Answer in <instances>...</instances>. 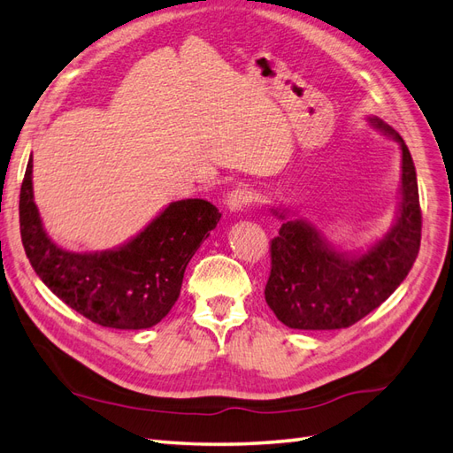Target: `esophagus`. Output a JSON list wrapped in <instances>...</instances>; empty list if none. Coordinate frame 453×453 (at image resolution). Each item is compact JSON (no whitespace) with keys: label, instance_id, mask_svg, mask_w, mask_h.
I'll return each instance as SVG.
<instances>
[{"label":"esophagus","instance_id":"esophagus-1","mask_svg":"<svg viewBox=\"0 0 453 453\" xmlns=\"http://www.w3.org/2000/svg\"><path fill=\"white\" fill-rule=\"evenodd\" d=\"M252 201H254V193L249 188L239 185V188H235L227 195L226 204L231 212H237V211H242V208H247Z\"/></svg>","mask_w":453,"mask_h":453}]
</instances>
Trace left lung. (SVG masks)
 Masks as SVG:
<instances>
[{
	"label": "left lung",
	"mask_w": 453,
	"mask_h": 453,
	"mask_svg": "<svg viewBox=\"0 0 453 453\" xmlns=\"http://www.w3.org/2000/svg\"><path fill=\"white\" fill-rule=\"evenodd\" d=\"M396 139L402 149V203L396 222L365 252L334 250L304 219H283L272 239V272L265 283V303L291 329L331 331L354 326L379 308L410 273L421 245V206L415 166L408 145L396 130L377 116L369 119Z\"/></svg>",
	"instance_id": "left-lung-1"
}]
</instances>
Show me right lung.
Listing matches in <instances>:
<instances>
[{"label":"right lung","mask_w":453,"mask_h":453,"mask_svg":"<svg viewBox=\"0 0 453 453\" xmlns=\"http://www.w3.org/2000/svg\"><path fill=\"white\" fill-rule=\"evenodd\" d=\"M222 214L204 199L170 203L122 247L73 252L43 229L32 189V157L19 201L20 237L34 272L66 306L111 329H149L181 291L185 268Z\"/></svg>","instance_id":"add662e5"}]
</instances>
